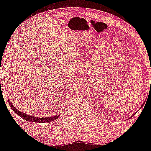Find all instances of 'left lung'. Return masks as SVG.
I'll return each instance as SVG.
<instances>
[{"label":"left lung","instance_id":"1","mask_svg":"<svg viewBox=\"0 0 151 151\" xmlns=\"http://www.w3.org/2000/svg\"><path fill=\"white\" fill-rule=\"evenodd\" d=\"M143 105H144V103H143V104H142V106H143ZM142 106H141V107H142ZM131 117H132V116H131Z\"/></svg>","mask_w":151,"mask_h":151}]
</instances>
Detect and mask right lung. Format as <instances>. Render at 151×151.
I'll return each instance as SVG.
<instances>
[{"label": "right lung", "instance_id": "1", "mask_svg": "<svg viewBox=\"0 0 151 151\" xmlns=\"http://www.w3.org/2000/svg\"><path fill=\"white\" fill-rule=\"evenodd\" d=\"M8 103L10 105V107L11 109H13V111L15 112L19 116H20L23 119H25V121H30V122H36V123H46V122H50V121H52L55 119H58L60 115H56L55 116H50V117H42V118H40V117H35L33 116H30L27 115L25 113H22V112L20 111L17 109L15 107L11 104V102L10 101V100L8 99Z\"/></svg>", "mask_w": 151, "mask_h": 151}]
</instances>
